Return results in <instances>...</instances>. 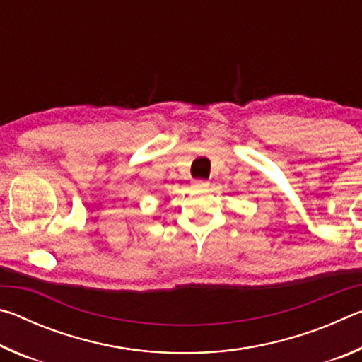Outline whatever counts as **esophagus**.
Masks as SVG:
<instances>
[{"mask_svg": "<svg viewBox=\"0 0 362 362\" xmlns=\"http://www.w3.org/2000/svg\"><path fill=\"white\" fill-rule=\"evenodd\" d=\"M207 187H209V182H206V180H196L193 183V188H196V189H206Z\"/></svg>", "mask_w": 362, "mask_h": 362, "instance_id": "34e87169", "label": "esophagus"}]
</instances>
